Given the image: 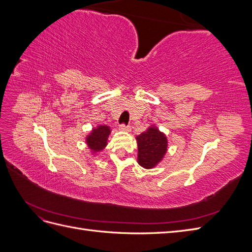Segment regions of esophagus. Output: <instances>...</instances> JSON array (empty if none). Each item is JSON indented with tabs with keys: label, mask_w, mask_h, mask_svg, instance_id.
<instances>
[{
	"label": "esophagus",
	"mask_w": 252,
	"mask_h": 252,
	"mask_svg": "<svg viewBox=\"0 0 252 252\" xmlns=\"http://www.w3.org/2000/svg\"><path fill=\"white\" fill-rule=\"evenodd\" d=\"M130 126L129 125H125V124H122L120 125V130L122 131H130Z\"/></svg>",
	"instance_id": "esophagus-1"
}]
</instances>
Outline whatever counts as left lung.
Masks as SVG:
<instances>
[{"label":"left lung","mask_w":252,"mask_h":252,"mask_svg":"<svg viewBox=\"0 0 252 252\" xmlns=\"http://www.w3.org/2000/svg\"><path fill=\"white\" fill-rule=\"evenodd\" d=\"M138 142V163L146 169H151L162 161L167 152L166 135L156 126H150L146 131L136 136Z\"/></svg>","instance_id":"obj_1"}]
</instances>
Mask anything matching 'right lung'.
<instances>
[{"mask_svg":"<svg viewBox=\"0 0 252 252\" xmlns=\"http://www.w3.org/2000/svg\"><path fill=\"white\" fill-rule=\"evenodd\" d=\"M110 132V127L106 125H100L91 130L86 136V143L93 154L100 152L106 147Z\"/></svg>","mask_w":252,"mask_h":252,"instance_id":"obj_1","label":"right lung"}]
</instances>
